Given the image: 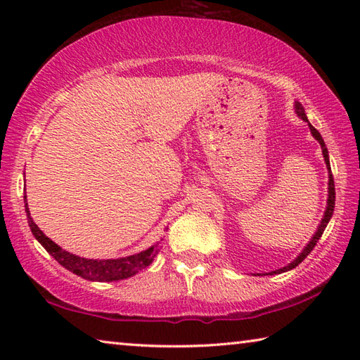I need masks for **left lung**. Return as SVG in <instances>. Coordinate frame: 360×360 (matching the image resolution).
<instances>
[{"instance_id":"1","label":"left lung","mask_w":360,"mask_h":360,"mask_svg":"<svg viewBox=\"0 0 360 360\" xmlns=\"http://www.w3.org/2000/svg\"><path fill=\"white\" fill-rule=\"evenodd\" d=\"M294 108H295V112H297V115L298 117H300L303 122H307L308 124V127H309V131H311V135H313V138L316 139V141H318L319 144H321V149H322V155H324V162H326V167H327V172H328V195H327V206H326V211H324V216H322V219H321V224L318 225V230L314 231V235L311 236V240L308 241V245L303 248V251L297 255V257L290 262V264H288L285 266H283V268H278V270H275V271H270V273H265V275H279V273H284V271H289V270H292V268H295L298 264H302V262L307 259V255L313 251V248L316 246V243H318L319 240H321V236H322V233H324V230H326V227H327V224H328V221H330V217L333 216V208H335V184H333V176H332V169H330V160H328V150H327V148H326V143H324V139H322V136H321V133L314 129V127L309 124V120H308V117H307V114H304V109H303V106L300 105V103L298 101H295V105H294ZM255 276H262V275H255Z\"/></svg>"}]
</instances>
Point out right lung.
Wrapping results in <instances>:
<instances>
[{
	"label": "right lung",
	"instance_id": "obj_1",
	"mask_svg": "<svg viewBox=\"0 0 360 360\" xmlns=\"http://www.w3.org/2000/svg\"><path fill=\"white\" fill-rule=\"evenodd\" d=\"M23 198H25V212H27L28 225L30 229H32V233L34 235V238L41 243V246L44 248L60 265L65 266L66 270L72 271L77 276L89 279V281L111 283V281H120V279L135 276L138 271L143 270V268L149 266L155 255L158 254V251H160V249H158V245H160V243H155V245L144 249V251L133 255H127V257L101 259V260L79 257L76 254L65 251V249L56 245L51 238H47V236L42 233V230H39L38 225L34 224L32 214H30L27 195Z\"/></svg>",
	"mask_w": 360,
	"mask_h": 360
}]
</instances>
